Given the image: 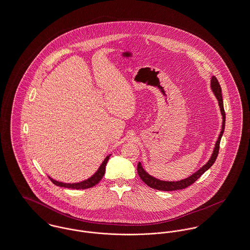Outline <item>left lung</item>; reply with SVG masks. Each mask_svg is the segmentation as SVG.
<instances>
[{
    "mask_svg": "<svg viewBox=\"0 0 250 250\" xmlns=\"http://www.w3.org/2000/svg\"><path fill=\"white\" fill-rule=\"evenodd\" d=\"M210 88L212 90V92L214 93L215 97L217 98L218 104L220 107L221 114H222V119H223V123H222V129H221L218 140L216 141L215 146L213 149V152L211 154L210 159L208 160V162L206 163L204 166H202L198 171H196L194 174H192L191 176L178 180V181H164L158 179L154 176H150L146 171L143 168L141 162L138 163V167H137V171L140 177L142 178V180L146 184L147 186L156 189V190H160V191H176V190H182L185 189L187 187H189L193 182H195L200 176H202L208 169H209L212 164L215 162V160L217 159L218 156V152H219V146H220V141L223 133L225 130V123H226V113L224 110V104H223V98H222V89H221L220 84L217 80V78L215 76L211 77L210 80Z\"/></svg>",
    "mask_w": 250,
    "mask_h": 250,
    "instance_id": "8db88e82",
    "label": "left lung"
}]
</instances>
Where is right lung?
Masks as SVG:
<instances>
[{
	"mask_svg": "<svg viewBox=\"0 0 250 250\" xmlns=\"http://www.w3.org/2000/svg\"><path fill=\"white\" fill-rule=\"evenodd\" d=\"M111 155H108L102 162V164L100 165V167L98 168V170L96 171V173L94 175L88 177V179L81 181V182H77V183H64V182H60L57 181L55 179H53L52 177L49 176V178L51 179V181L59 187H64V188H68V189H75V190H80V189H88L91 188L93 186H95L96 184H98V182L102 179L104 175V171H105V165L107 163V161L109 159Z\"/></svg>",
	"mask_w": 250,
	"mask_h": 250,
	"instance_id": "add662e5",
	"label": "right lung"
}]
</instances>
